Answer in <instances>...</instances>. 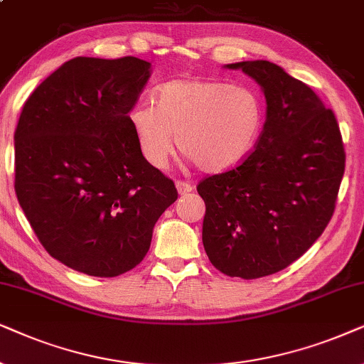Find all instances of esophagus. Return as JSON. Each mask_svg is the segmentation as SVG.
Returning a JSON list of instances; mask_svg holds the SVG:
<instances>
[{
    "mask_svg": "<svg viewBox=\"0 0 364 364\" xmlns=\"http://www.w3.org/2000/svg\"><path fill=\"white\" fill-rule=\"evenodd\" d=\"M176 190H178V195L183 196V195H186V193L193 191V186L186 181H176Z\"/></svg>",
    "mask_w": 364,
    "mask_h": 364,
    "instance_id": "34e87169",
    "label": "esophagus"
}]
</instances>
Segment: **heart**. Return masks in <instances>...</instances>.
<instances>
[{"instance_id": "b5f03b06", "label": "heart", "mask_w": 364, "mask_h": 364, "mask_svg": "<svg viewBox=\"0 0 364 364\" xmlns=\"http://www.w3.org/2000/svg\"><path fill=\"white\" fill-rule=\"evenodd\" d=\"M153 98L154 105L139 101L128 111L139 153L153 168L168 163L176 136L201 171H228L250 156L263 132L264 105L251 86L176 77Z\"/></svg>"}]
</instances>
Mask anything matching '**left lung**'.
<instances>
[{"label": "left lung", "instance_id": "8db88e82", "mask_svg": "<svg viewBox=\"0 0 364 364\" xmlns=\"http://www.w3.org/2000/svg\"><path fill=\"white\" fill-rule=\"evenodd\" d=\"M253 77L266 98L255 151L205 178L203 246L228 276L278 273L311 248L334 213L346 154L331 109L303 81L269 61L226 65Z\"/></svg>", "mask_w": 364, "mask_h": 364}]
</instances>
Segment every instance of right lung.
Returning a JSON list of instances; mask_svg holds the SVG:
<instances>
[{
    "label": "right lung",
    "instance_id": "obj_1",
    "mask_svg": "<svg viewBox=\"0 0 364 364\" xmlns=\"http://www.w3.org/2000/svg\"><path fill=\"white\" fill-rule=\"evenodd\" d=\"M151 63L77 56L30 95L14 132V191L38 240L68 268L113 278L141 263L178 198L144 161L128 111Z\"/></svg>",
    "mask_w": 364,
    "mask_h": 364
}]
</instances>
